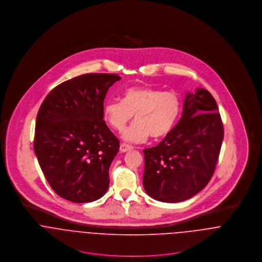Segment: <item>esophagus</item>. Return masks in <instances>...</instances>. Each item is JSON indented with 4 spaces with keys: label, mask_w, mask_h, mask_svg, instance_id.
Wrapping results in <instances>:
<instances>
[{
    "label": "esophagus",
    "mask_w": 262,
    "mask_h": 262,
    "mask_svg": "<svg viewBox=\"0 0 262 262\" xmlns=\"http://www.w3.org/2000/svg\"><path fill=\"white\" fill-rule=\"evenodd\" d=\"M132 149H133V147H132V146H130V145H128V144L122 143V144L120 145V151H121L122 153H124V152H127V151H130V150Z\"/></svg>",
    "instance_id": "esophagus-1"
}]
</instances>
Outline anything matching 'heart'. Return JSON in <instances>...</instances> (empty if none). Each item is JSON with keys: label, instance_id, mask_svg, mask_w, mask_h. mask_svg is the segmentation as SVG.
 <instances>
[{"label": "heart", "instance_id": "heart-1", "mask_svg": "<svg viewBox=\"0 0 262 262\" xmlns=\"http://www.w3.org/2000/svg\"><path fill=\"white\" fill-rule=\"evenodd\" d=\"M182 101L173 92L139 86L127 89L122 101H109L104 106V119L116 131H122L134 115V123L122 133L126 142L140 143L149 136L165 137L173 129L181 114Z\"/></svg>", "mask_w": 262, "mask_h": 262}]
</instances>
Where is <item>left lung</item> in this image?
Segmentation results:
<instances>
[{
	"label": "left lung",
	"mask_w": 262,
	"mask_h": 262,
	"mask_svg": "<svg viewBox=\"0 0 262 262\" xmlns=\"http://www.w3.org/2000/svg\"><path fill=\"white\" fill-rule=\"evenodd\" d=\"M223 137L213 96L202 88L186 93L178 124L158 145L143 150L146 193L164 203H179L195 195L215 171Z\"/></svg>",
	"instance_id": "left-lung-1"
}]
</instances>
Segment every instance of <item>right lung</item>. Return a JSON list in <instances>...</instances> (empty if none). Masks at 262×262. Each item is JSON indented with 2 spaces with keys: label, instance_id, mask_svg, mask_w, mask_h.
I'll use <instances>...</instances> for the list:
<instances>
[{
  "label": "right lung",
  "instance_id": "obj_1",
  "mask_svg": "<svg viewBox=\"0 0 262 262\" xmlns=\"http://www.w3.org/2000/svg\"><path fill=\"white\" fill-rule=\"evenodd\" d=\"M121 77L88 74L54 88L38 111L34 151L52 189L74 203H90L107 191L119 140L103 120L109 88Z\"/></svg>",
  "mask_w": 262,
  "mask_h": 262
}]
</instances>
